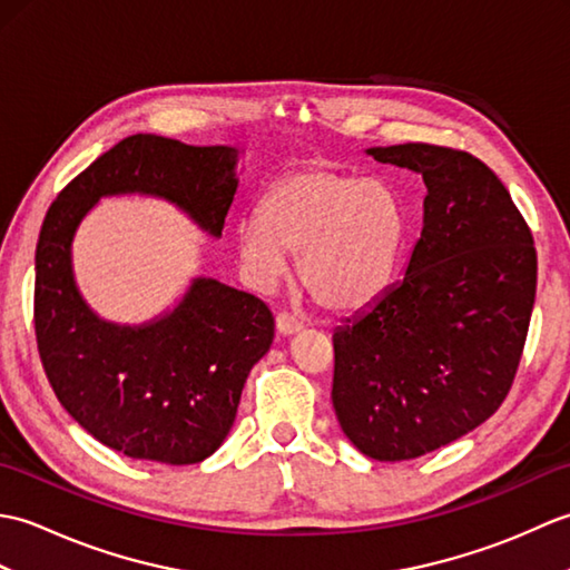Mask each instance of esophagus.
Returning <instances> with one entry per match:
<instances>
[{
	"label": "esophagus",
	"mask_w": 570,
	"mask_h": 570,
	"mask_svg": "<svg viewBox=\"0 0 570 570\" xmlns=\"http://www.w3.org/2000/svg\"><path fill=\"white\" fill-rule=\"evenodd\" d=\"M304 325H301V321L296 316H292V313H278L276 316V331L282 335H296Z\"/></svg>",
	"instance_id": "esophagus-1"
}]
</instances>
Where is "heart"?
<instances>
[{
	"label": "heart",
	"instance_id": "1",
	"mask_svg": "<svg viewBox=\"0 0 570 570\" xmlns=\"http://www.w3.org/2000/svg\"><path fill=\"white\" fill-rule=\"evenodd\" d=\"M404 235V198L390 180L308 166L266 188L257 215L237 225V252L262 286L296 254L301 288L321 308L345 313L386 286Z\"/></svg>",
	"mask_w": 570,
	"mask_h": 570
}]
</instances>
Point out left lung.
Instances as JSON below:
<instances>
[{"instance_id": "left-lung-1", "label": "left lung", "mask_w": 570, "mask_h": 570, "mask_svg": "<svg viewBox=\"0 0 570 570\" xmlns=\"http://www.w3.org/2000/svg\"><path fill=\"white\" fill-rule=\"evenodd\" d=\"M380 164L426 184L404 274L333 333V409L360 453L411 460L504 402L537 296V249L502 180L475 156L396 144Z\"/></svg>"}]
</instances>
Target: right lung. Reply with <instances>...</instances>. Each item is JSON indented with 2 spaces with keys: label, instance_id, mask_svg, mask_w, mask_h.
<instances>
[{
  "label": "right lung",
  "instance_id": "add662e5",
  "mask_svg": "<svg viewBox=\"0 0 570 570\" xmlns=\"http://www.w3.org/2000/svg\"><path fill=\"white\" fill-rule=\"evenodd\" d=\"M237 147L127 137L63 188L36 245V341L58 402L92 439L127 458L190 465L233 429L274 318L259 298L193 276L174 306L141 323L102 318L85 301L72 242L102 198L171 203L215 239L239 186Z\"/></svg>",
  "mask_w": 570,
  "mask_h": 570
}]
</instances>
